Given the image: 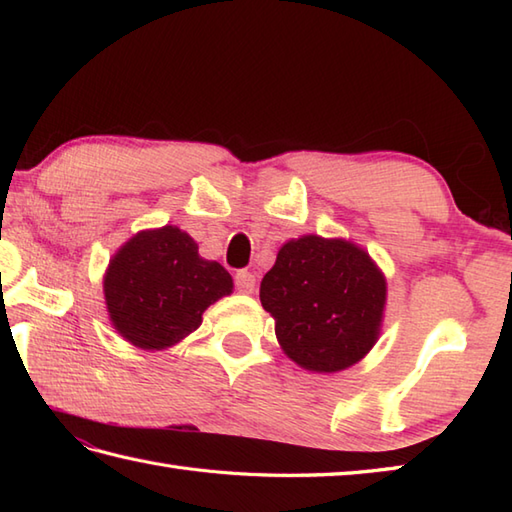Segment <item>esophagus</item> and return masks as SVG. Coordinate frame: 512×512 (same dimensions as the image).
<instances>
[{"mask_svg": "<svg viewBox=\"0 0 512 512\" xmlns=\"http://www.w3.org/2000/svg\"><path fill=\"white\" fill-rule=\"evenodd\" d=\"M235 286L239 292H253L255 290V275L248 273V270H237Z\"/></svg>", "mask_w": 512, "mask_h": 512, "instance_id": "34e87169", "label": "esophagus"}]
</instances>
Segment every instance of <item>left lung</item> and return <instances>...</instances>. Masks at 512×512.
I'll list each match as a JSON object with an SVG mask.
<instances>
[{"label":"left lung","instance_id":"8db88e82","mask_svg":"<svg viewBox=\"0 0 512 512\" xmlns=\"http://www.w3.org/2000/svg\"><path fill=\"white\" fill-rule=\"evenodd\" d=\"M275 334L297 365L332 374L372 350L387 301V281L361 246L303 235L279 248L259 286Z\"/></svg>","mask_w":512,"mask_h":512}]
</instances>
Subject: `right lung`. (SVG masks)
Returning a JSON list of instances; mask_svg holds the SVG:
<instances>
[{"mask_svg": "<svg viewBox=\"0 0 512 512\" xmlns=\"http://www.w3.org/2000/svg\"><path fill=\"white\" fill-rule=\"evenodd\" d=\"M114 330L143 350H167L200 328L202 312L233 292V279L202 259L178 226L140 231L110 259L103 277Z\"/></svg>", "mask_w": 512, "mask_h": 512, "instance_id": "1", "label": "right lung"}]
</instances>
